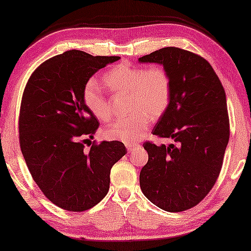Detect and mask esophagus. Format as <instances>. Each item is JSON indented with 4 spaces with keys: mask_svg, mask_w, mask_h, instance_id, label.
Instances as JSON below:
<instances>
[{
    "mask_svg": "<svg viewBox=\"0 0 251 251\" xmlns=\"http://www.w3.org/2000/svg\"><path fill=\"white\" fill-rule=\"evenodd\" d=\"M126 148H127V151H128V152H132L137 147H136V146H131V145H127Z\"/></svg>",
    "mask_w": 251,
    "mask_h": 251,
    "instance_id": "obj_1",
    "label": "esophagus"
}]
</instances>
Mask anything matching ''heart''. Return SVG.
<instances>
[{"label":"heart","mask_w":251,"mask_h":251,"mask_svg":"<svg viewBox=\"0 0 251 251\" xmlns=\"http://www.w3.org/2000/svg\"><path fill=\"white\" fill-rule=\"evenodd\" d=\"M104 83L113 92L130 94L131 112L128 116L117 119L104 130V135L126 145H136L145 136L150 119H158L169 104L172 85L167 72L161 67L147 69L122 63L105 73ZM83 100L98 120L108 122L111 119L108 97L96 79L85 84Z\"/></svg>","instance_id":"b5f03b06"}]
</instances>
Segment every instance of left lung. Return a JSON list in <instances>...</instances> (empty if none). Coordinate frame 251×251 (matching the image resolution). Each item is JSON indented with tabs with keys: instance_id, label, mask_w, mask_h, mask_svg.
<instances>
[{
	"instance_id": "left-lung-1",
	"label": "left lung",
	"mask_w": 251,
	"mask_h": 251,
	"mask_svg": "<svg viewBox=\"0 0 251 251\" xmlns=\"http://www.w3.org/2000/svg\"><path fill=\"white\" fill-rule=\"evenodd\" d=\"M138 61L158 63L168 74L170 101L152 132L176 142L143 143L149 161L140 172L141 191L163 210L190 209L219 177L230 137L226 92L210 63L191 51L164 47Z\"/></svg>"
}]
</instances>
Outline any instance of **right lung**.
<instances>
[{"label":"right lung","instance_id":"obj_1","mask_svg":"<svg viewBox=\"0 0 251 251\" xmlns=\"http://www.w3.org/2000/svg\"><path fill=\"white\" fill-rule=\"evenodd\" d=\"M117 56L68 50L32 73L21 99L20 149L32 178L51 202L68 211L97 205L110 188V172L127 153L120 141H102L86 150L98 129L85 105L83 89L94 74Z\"/></svg>","mask_w":251,"mask_h":251}]
</instances>
